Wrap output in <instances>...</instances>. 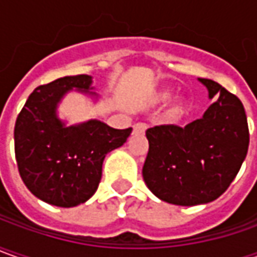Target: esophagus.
<instances>
[{
  "label": "esophagus",
  "mask_w": 257,
  "mask_h": 257,
  "mask_svg": "<svg viewBox=\"0 0 257 257\" xmlns=\"http://www.w3.org/2000/svg\"><path fill=\"white\" fill-rule=\"evenodd\" d=\"M146 128H148V125L146 123H142V122H138L134 125V131L135 132H145Z\"/></svg>",
  "instance_id": "obj_1"
}]
</instances>
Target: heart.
Masks as SVG:
<instances>
[{"label":"heart","instance_id":"obj_1","mask_svg":"<svg viewBox=\"0 0 257 257\" xmlns=\"http://www.w3.org/2000/svg\"><path fill=\"white\" fill-rule=\"evenodd\" d=\"M169 96H171V91H162V92L158 95V99L159 101H166V99H169ZM185 109H186V106H185V102L183 101H175L169 106V109L166 111V118L169 120H176L182 118V115L185 113Z\"/></svg>","mask_w":257,"mask_h":257}]
</instances>
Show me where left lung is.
Here are the masks:
<instances>
[{
	"label": "left lung",
	"mask_w": 257,
	"mask_h": 257,
	"mask_svg": "<svg viewBox=\"0 0 257 257\" xmlns=\"http://www.w3.org/2000/svg\"><path fill=\"white\" fill-rule=\"evenodd\" d=\"M213 103L186 126L146 131L149 151L142 175L164 202L195 206L217 199L237 175L249 148V128L240 99L212 79L198 78Z\"/></svg>",
	"instance_id": "obj_1"
}]
</instances>
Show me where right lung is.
Here are the masks:
<instances>
[{"label": "right lung", "mask_w": 257, "mask_h": 257, "mask_svg": "<svg viewBox=\"0 0 257 257\" xmlns=\"http://www.w3.org/2000/svg\"><path fill=\"white\" fill-rule=\"evenodd\" d=\"M92 76H64L41 85L28 96L15 129V159L34 196L59 208H74L92 196L101 182L106 154L122 146L132 128L115 129L98 119L68 126L58 103L75 89L98 98Z\"/></svg>", "instance_id": "1"}]
</instances>
